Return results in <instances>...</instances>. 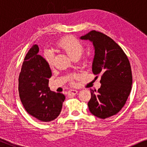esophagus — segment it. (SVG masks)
<instances>
[{
	"mask_svg": "<svg viewBox=\"0 0 147 147\" xmlns=\"http://www.w3.org/2000/svg\"><path fill=\"white\" fill-rule=\"evenodd\" d=\"M77 92H78V91L77 90H69L68 92V95H75L76 94H77Z\"/></svg>",
	"mask_w": 147,
	"mask_h": 147,
	"instance_id": "34e87169",
	"label": "esophagus"
}]
</instances>
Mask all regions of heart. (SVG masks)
I'll return each instance as SVG.
<instances>
[{"label": "heart", "mask_w": 147, "mask_h": 147, "mask_svg": "<svg viewBox=\"0 0 147 147\" xmlns=\"http://www.w3.org/2000/svg\"><path fill=\"white\" fill-rule=\"evenodd\" d=\"M59 46L63 50L71 59H78L84 52V45L80 41L72 37L65 38L59 43ZM45 61L49 65L53 63V57L50 53H46L45 55Z\"/></svg>", "instance_id": "1"}]
</instances>
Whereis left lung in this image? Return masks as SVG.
I'll return each instance as SVG.
<instances>
[{"mask_svg":"<svg viewBox=\"0 0 147 147\" xmlns=\"http://www.w3.org/2000/svg\"><path fill=\"white\" fill-rule=\"evenodd\" d=\"M80 39L92 43L95 49L92 72L102 75L98 90L90 89L89 111L101 119L110 117L122 109L131 92L132 72L129 61L120 46L102 32L92 30Z\"/></svg>","mask_w":147,"mask_h":147,"instance_id":"left-lung-1","label":"left lung"}]
</instances>
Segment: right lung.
I'll list each match as a JSON object with an SVG mask.
<instances>
[{
    "label": "right lung",
    "instance_id": "1",
    "mask_svg": "<svg viewBox=\"0 0 147 147\" xmlns=\"http://www.w3.org/2000/svg\"><path fill=\"white\" fill-rule=\"evenodd\" d=\"M38 52V45H34L25 57L18 78V92L28 113L42 122H50L60 114L65 96L50 90L51 69Z\"/></svg>",
    "mask_w": 147,
    "mask_h": 147
}]
</instances>
